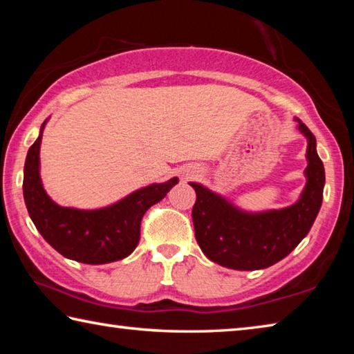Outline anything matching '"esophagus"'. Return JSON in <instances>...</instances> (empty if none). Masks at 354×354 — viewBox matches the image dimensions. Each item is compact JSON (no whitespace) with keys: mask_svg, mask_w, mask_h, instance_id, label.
I'll return each instance as SVG.
<instances>
[{"mask_svg":"<svg viewBox=\"0 0 354 354\" xmlns=\"http://www.w3.org/2000/svg\"><path fill=\"white\" fill-rule=\"evenodd\" d=\"M198 173H200V170H196V169H190L187 173H185V179H190V178H195V176H198Z\"/></svg>","mask_w":354,"mask_h":354,"instance_id":"obj_1","label":"esophagus"}]
</instances>
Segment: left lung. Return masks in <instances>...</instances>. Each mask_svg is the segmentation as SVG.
<instances>
[{"mask_svg":"<svg viewBox=\"0 0 354 354\" xmlns=\"http://www.w3.org/2000/svg\"><path fill=\"white\" fill-rule=\"evenodd\" d=\"M295 120L308 140V167L306 185L293 205L248 212L203 184L189 183L196 192L192 209L195 237L207 259L232 270H261L284 259L308 236L322 206L325 167L317 154L314 134L301 120Z\"/></svg>","mask_w":354,"mask_h":354,"instance_id":"obj_1","label":"left lung"}]
</instances>
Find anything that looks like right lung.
Returning <instances> with one entry per match:
<instances>
[{
	"label": "right lung",
	"instance_id": "add662e5",
	"mask_svg": "<svg viewBox=\"0 0 354 354\" xmlns=\"http://www.w3.org/2000/svg\"><path fill=\"white\" fill-rule=\"evenodd\" d=\"M46 122L48 118L41 123L37 140L28 149L23 170V196L32 223L41 237L67 259L92 266L124 259L139 243L143 215L179 179L145 185L106 207L59 206L46 194L40 178V143Z\"/></svg>",
	"mask_w": 354,
	"mask_h": 354
}]
</instances>
